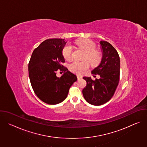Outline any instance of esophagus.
<instances>
[{"label": "esophagus", "mask_w": 147, "mask_h": 147, "mask_svg": "<svg viewBox=\"0 0 147 147\" xmlns=\"http://www.w3.org/2000/svg\"><path fill=\"white\" fill-rule=\"evenodd\" d=\"M81 78H82V77H81V76H77V79H78V80H81Z\"/></svg>", "instance_id": "1"}]
</instances>
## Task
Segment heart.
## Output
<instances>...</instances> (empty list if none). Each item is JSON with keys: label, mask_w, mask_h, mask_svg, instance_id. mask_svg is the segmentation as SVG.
Masks as SVG:
<instances>
[{"label": "heart", "mask_w": 147, "mask_h": 147, "mask_svg": "<svg viewBox=\"0 0 147 147\" xmlns=\"http://www.w3.org/2000/svg\"><path fill=\"white\" fill-rule=\"evenodd\" d=\"M76 45L86 53L84 59H87L92 66H96L100 61L101 55L95 50L96 47L92 41L88 39H82L76 42ZM63 55L64 57L70 60L72 59V47L70 45H66L63 50ZM88 61H74L69 65V70L77 74L81 75L84 73L90 67Z\"/></svg>", "instance_id": "b5f03b06"}]
</instances>
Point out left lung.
Segmentation results:
<instances>
[{"instance_id":"obj_1","label":"left lung","mask_w":147,"mask_h":147,"mask_svg":"<svg viewBox=\"0 0 147 147\" xmlns=\"http://www.w3.org/2000/svg\"><path fill=\"white\" fill-rule=\"evenodd\" d=\"M102 59L99 65L94 69L91 74L100 76V78L92 80L91 77H83L87 82L82 90L86 100L95 106L109 101L118 86L120 76V57L114 47L107 41H100Z\"/></svg>"}]
</instances>
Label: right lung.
Segmentation results:
<instances>
[{
    "instance_id": "add662e5",
    "label": "right lung",
    "mask_w": 147,
    "mask_h": 147,
    "mask_svg": "<svg viewBox=\"0 0 147 147\" xmlns=\"http://www.w3.org/2000/svg\"><path fill=\"white\" fill-rule=\"evenodd\" d=\"M66 43L65 39L44 40L34 49L29 62V77L34 91L41 100L49 105L63 101L77 80L76 75L61 65L65 62L62 51ZM58 69L65 71L60 78L56 76Z\"/></svg>"
}]
</instances>
